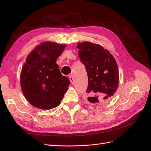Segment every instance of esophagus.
<instances>
[{
    "instance_id": "1",
    "label": "esophagus",
    "mask_w": 151,
    "mask_h": 151,
    "mask_svg": "<svg viewBox=\"0 0 151 151\" xmlns=\"http://www.w3.org/2000/svg\"><path fill=\"white\" fill-rule=\"evenodd\" d=\"M69 80H70V82L72 84V85L75 84V80H74V78H73V75H70L69 76Z\"/></svg>"
}]
</instances>
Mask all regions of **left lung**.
<instances>
[{
	"label": "left lung",
	"mask_w": 151,
	"mask_h": 151,
	"mask_svg": "<svg viewBox=\"0 0 151 151\" xmlns=\"http://www.w3.org/2000/svg\"><path fill=\"white\" fill-rule=\"evenodd\" d=\"M78 56L86 67L88 77L86 90L91 103L110 101L119 82L117 64L114 57L99 44L84 41L77 44Z\"/></svg>",
	"instance_id": "left-lung-1"
}]
</instances>
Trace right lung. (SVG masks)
<instances>
[{"mask_svg": "<svg viewBox=\"0 0 151 151\" xmlns=\"http://www.w3.org/2000/svg\"><path fill=\"white\" fill-rule=\"evenodd\" d=\"M66 45L51 41L38 45L28 54L20 75L21 87L28 102L41 110L60 104L70 84L56 63Z\"/></svg>", "mask_w": 151, "mask_h": 151, "instance_id": "right-lung-1", "label": "right lung"}]
</instances>
